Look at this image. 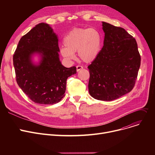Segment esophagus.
<instances>
[{"label": "esophagus", "mask_w": 155, "mask_h": 155, "mask_svg": "<svg viewBox=\"0 0 155 155\" xmlns=\"http://www.w3.org/2000/svg\"><path fill=\"white\" fill-rule=\"evenodd\" d=\"M82 69H83V67L82 66H80V65H78V66H77V71H79Z\"/></svg>", "instance_id": "34e87169"}]
</instances>
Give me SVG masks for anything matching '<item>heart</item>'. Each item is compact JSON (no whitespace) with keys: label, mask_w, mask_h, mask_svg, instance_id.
<instances>
[{"label":"heart","mask_w":155,"mask_h":155,"mask_svg":"<svg viewBox=\"0 0 155 155\" xmlns=\"http://www.w3.org/2000/svg\"><path fill=\"white\" fill-rule=\"evenodd\" d=\"M65 47L60 49V53L68 60L75 58V53L82 61L89 63L94 61L100 53L102 39L99 31L94 28H77L64 36Z\"/></svg>","instance_id":"1"}]
</instances>
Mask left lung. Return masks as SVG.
<instances>
[{"instance_id": "obj_1", "label": "left lung", "mask_w": 155, "mask_h": 155, "mask_svg": "<svg viewBox=\"0 0 155 155\" xmlns=\"http://www.w3.org/2000/svg\"><path fill=\"white\" fill-rule=\"evenodd\" d=\"M104 46L88 66V91L94 99L110 101L132 91L141 64L136 39L124 29L102 22Z\"/></svg>"}]
</instances>
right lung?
<instances>
[{"label": "right lung", "instance_id": "right-lung-1", "mask_svg": "<svg viewBox=\"0 0 155 155\" xmlns=\"http://www.w3.org/2000/svg\"><path fill=\"white\" fill-rule=\"evenodd\" d=\"M58 37L46 23H40L24 35L13 55L16 82L22 91L35 103L51 105L64 96L67 78L77 68L61 64ZM42 56L39 65L33 64L31 55Z\"/></svg>", "mask_w": 155, "mask_h": 155}]
</instances>
